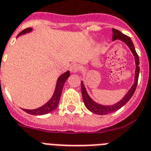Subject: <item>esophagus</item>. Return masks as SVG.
<instances>
[{
	"label": "esophagus",
	"mask_w": 151,
	"mask_h": 151,
	"mask_svg": "<svg viewBox=\"0 0 151 151\" xmlns=\"http://www.w3.org/2000/svg\"><path fill=\"white\" fill-rule=\"evenodd\" d=\"M70 69H71V72H78L80 70V65L78 64H73L71 65Z\"/></svg>",
	"instance_id": "esophagus-1"
}]
</instances>
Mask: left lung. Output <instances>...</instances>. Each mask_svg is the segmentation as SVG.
Instances as JSON below:
<instances>
[{
	"mask_svg": "<svg viewBox=\"0 0 151 151\" xmlns=\"http://www.w3.org/2000/svg\"><path fill=\"white\" fill-rule=\"evenodd\" d=\"M116 39H119L120 41H123L125 43L126 45H128L131 51L132 52L134 57H135V65H136V68H135V83L131 87V89L128 91V92L125 94V96L124 97L123 99H121L120 101H118L117 103L114 104L113 106H102L100 104L96 103L95 101L92 100L90 96H89L87 93H86V88L83 85V83L81 82V92L83 99L84 104L86 109L90 110L92 113H95V114H99V115H106V114H109L113 112L117 111L120 109L122 106H124L127 102H128L130 99L132 97L133 94L135 93V89L137 86L138 79H139V56H138L137 52L135 51V46L133 45V42L130 37L125 35L122 34L120 31H119L116 29L113 28V41H115Z\"/></svg>",
	"mask_w": 151,
	"mask_h": 151,
	"instance_id": "8db88e82",
	"label": "left lung"
}]
</instances>
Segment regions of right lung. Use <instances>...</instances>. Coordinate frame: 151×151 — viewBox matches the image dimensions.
<instances>
[{"label": "right lung", "mask_w": 151, "mask_h": 151, "mask_svg": "<svg viewBox=\"0 0 151 151\" xmlns=\"http://www.w3.org/2000/svg\"><path fill=\"white\" fill-rule=\"evenodd\" d=\"M31 30H32V28L31 27L27 28L25 30H23V31H21L20 33L18 35V36L21 35H24V34L28 33V32H31ZM69 76L70 72L69 71H68V72H65L64 74L61 75L58 78L57 85H56V88H55L54 94H53L52 97L50 99V100L48 101L47 103H45L44 106H41L38 109H23V111H25L26 113L31 114V115H44V114H47V113L54 110L58 106L60 95H61V92H62L63 90V86H64L65 81L67 80Z\"/></svg>", "instance_id": "add662e5"}]
</instances>
